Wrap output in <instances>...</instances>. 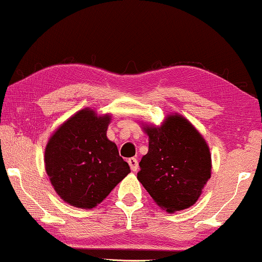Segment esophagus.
<instances>
[{
    "label": "esophagus",
    "mask_w": 262,
    "mask_h": 262,
    "mask_svg": "<svg viewBox=\"0 0 262 262\" xmlns=\"http://www.w3.org/2000/svg\"><path fill=\"white\" fill-rule=\"evenodd\" d=\"M127 163H128V165H130L132 171H137V169H138V161H137V159L134 158V157L128 158Z\"/></svg>",
    "instance_id": "esophagus-1"
}]
</instances>
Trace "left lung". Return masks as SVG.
<instances>
[{"mask_svg":"<svg viewBox=\"0 0 262 262\" xmlns=\"http://www.w3.org/2000/svg\"><path fill=\"white\" fill-rule=\"evenodd\" d=\"M144 131L149 151L139 162L138 181L169 213L191 207L211 175L206 140L180 115H170L158 127L146 125Z\"/></svg>","mask_w":262,"mask_h":262,"instance_id":"left-lung-1","label":"left lung"}]
</instances>
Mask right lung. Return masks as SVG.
I'll return each instance as SVG.
<instances>
[{
  "label": "right lung",
  "instance_id": "obj_1",
  "mask_svg": "<svg viewBox=\"0 0 262 262\" xmlns=\"http://www.w3.org/2000/svg\"><path fill=\"white\" fill-rule=\"evenodd\" d=\"M111 116L84 108L66 120L45 150V166L56 194L71 206L90 209L103 202L130 172L117 145L107 139Z\"/></svg>",
  "mask_w": 262,
  "mask_h": 262
}]
</instances>
